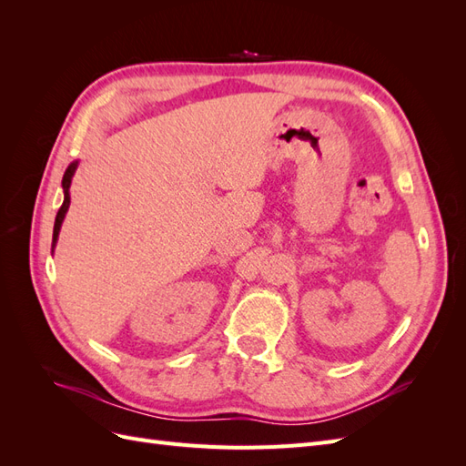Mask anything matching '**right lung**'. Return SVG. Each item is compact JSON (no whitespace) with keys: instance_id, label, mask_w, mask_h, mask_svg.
I'll return each mask as SVG.
<instances>
[{"instance_id":"obj_1","label":"right lung","mask_w":466,"mask_h":466,"mask_svg":"<svg viewBox=\"0 0 466 466\" xmlns=\"http://www.w3.org/2000/svg\"><path fill=\"white\" fill-rule=\"evenodd\" d=\"M77 163H79V161L69 163V167L66 168V173H64V178H62V188H64V204H62V208L58 209V216H56V221H54V233H52V252H54V247H56V243H58V235H60V229H62V223H64V218H66V214H67V208H69V187H72V178H74V175H76Z\"/></svg>"}]
</instances>
